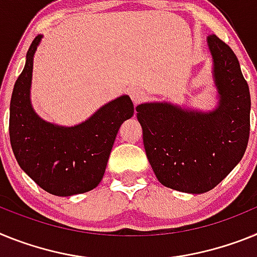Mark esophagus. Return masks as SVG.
<instances>
[{
  "instance_id": "34e87169",
  "label": "esophagus",
  "mask_w": 257,
  "mask_h": 257,
  "mask_svg": "<svg viewBox=\"0 0 257 257\" xmlns=\"http://www.w3.org/2000/svg\"><path fill=\"white\" fill-rule=\"evenodd\" d=\"M129 95H131L132 101L135 102V104L141 103V102H144L145 99H146V93H145V91L140 88L132 89L131 93H129Z\"/></svg>"
}]
</instances>
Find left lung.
Wrapping results in <instances>:
<instances>
[{
    "label": "left lung",
    "instance_id": "left-lung-1",
    "mask_svg": "<svg viewBox=\"0 0 257 257\" xmlns=\"http://www.w3.org/2000/svg\"><path fill=\"white\" fill-rule=\"evenodd\" d=\"M217 106L211 111L171 102L138 104L147 159L158 181L173 190H212L240 162L249 137L251 97L239 62L229 46L209 35Z\"/></svg>",
    "mask_w": 257,
    "mask_h": 257
}]
</instances>
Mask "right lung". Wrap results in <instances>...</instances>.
Masks as SVG:
<instances>
[{"label":"right lung","mask_w":257,"mask_h":257,"mask_svg":"<svg viewBox=\"0 0 257 257\" xmlns=\"http://www.w3.org/2000/svg\"><path fill=\"white\" fill-rule=\"evenodd\" d=\"M41 40L39 35L31 44L11 95V147L21 168L45 191L57 196L86 193L103 178L116 135L133 116L135 106L124 94L76 125L41 119L31 103L33 58Z\"/></svg>","instance_id":"obj_1"}]
</instances>
